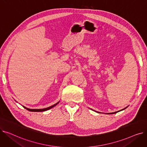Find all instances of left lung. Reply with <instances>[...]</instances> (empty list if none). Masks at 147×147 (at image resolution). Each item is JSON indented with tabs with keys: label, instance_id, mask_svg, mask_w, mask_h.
I'll return each instance as SVG.
<instances>
[{
	"label": "left lung",
	"instance_id": "1",
	"mask_svg": "<svg viewBox=\"0 0 147 147\" xmlns=\"http://www.w3.org/2000/svg\"><path fill=\"white\" fill-rule=\"evenodd\" d=\"M126 109V108H125L124 109H123V110H125V109ZM121 110H120V111H121ZM119 111H116V112H114V113H109L110 114H114V113H117V112H119Z\"/></svg>",
	"mask_w": 147,
	"mask_h": 147
}]
</instances>
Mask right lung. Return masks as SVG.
Returning <instances> with one entry per match:
<instances>
[{
  "label": "right lung",
  "instance_id": "right-lung-1",
  "mask_svg": "<svg viewBox=\"0 0 147 147\" xmlns=\"http://www.w3.org/2000/svg\"><path fill=\"white\" fill-rule=\"evenodd\" d=\"M58 104V103H57V104H55L53 105H52V106H51V107H49L46 108V109H28V108H26V107H24V106H23V107L25 108L26 109H27V110H28V111H34V112H40V111H47V110H49V109H52V108H53V107H55V106L56 105H57Z\"/></svg>",
  "mask_w": 147,
  "mask_h": 147
}]
</instances>
